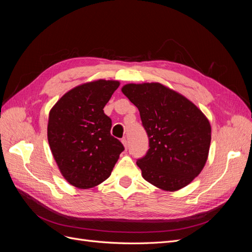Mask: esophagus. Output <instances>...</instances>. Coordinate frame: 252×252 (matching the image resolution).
<instances>
[{"mask_svg":"<svg viewBox=\"0 0 252 252\" xmlns=\"http://www.w3.org/2000/svg\"><path fill=\"white\" fill-rule=\"evenodd\" d=\"M122 143H123V145H124V147H125V149L127 150V148H128V143H127V140L124 138V139H122Z\"/></svg>","mask_w":252,"mask_h":252,"instance_id":"1","label":"esophagus"}]
</instances>
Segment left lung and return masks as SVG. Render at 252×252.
I'll return each instance as SVG.
<instances>
[{"mask_svg":"<svg viewBox=\"0 0 252 252\" xmlns=\"http://www.w3.org/2000/svg\"><path fill=\"white\" fill-rule=\"evenodd\" d=\"M123 93L138 107L149 149L136 165L142 177L166 191L187 186L207 161L211 126L189 101L159 83L126 84Z\"/></svg>","mask_w":252,"mask_h":252,"instance_id":"obj_1","label":"left lung"}]
</instances>
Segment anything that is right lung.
Listing matches in <instances>:
<instances>
[{
  "instance_id": "right-lung-1",
  "label": "right lung",
  "mask_w": 252,
  "mask_h": 252,
  "mask_svg": "<svg viewBox=\"0 0 252 252\" xmlns=\"http://www.w3.org/2000/svg\"><path fill=\"white\" fill-rule=\"evenodd\" d=\"M119 81L96 80L66 93L49 112L47 138L64 179L88 189L107 180L124 146L110 134L111 119L103 108Z\"/></svg>"
}]
</instances>
